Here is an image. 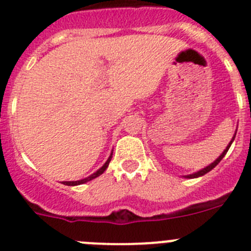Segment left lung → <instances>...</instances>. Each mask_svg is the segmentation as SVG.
Wrapping results in <instances>:
<instances>
[{
    "label": "left lung",
    "mask_w": 251,
    "mask_h": 251,
    "mask_svg": "<svg viewBox=\"0 0 251 251\" xmlns=\"http://www.w3.org/2000/svg\"><path fill=\"white\" fill-rule=\"evenodd\" d=\"M233 138H235V136H233ZM233 138H232V140H231V142L228 143V146L226 147V150H225V151L222 152V155L220 156V157H218L215 162H212V164H211V165H208V166H207V168H204V169H203V170L198 171V173H196V174H190V175H188V177H198V176H202V175H204V174H207V173H209V171H211L212 169H213V168H216V166H217V165H218V162L221 161L222 158H224V156L226 155V152L228 151V149H230V146H231V143H232Z\"/></svg>",
    "instance_id": "8db88e82"
}]
</instances>
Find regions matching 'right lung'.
<instances>
[{
  "instance_id": "add662e5",
  "label": "right lung",
  "mask_w": 251,
  "mask_h": 251,
  "mask_svg": "<svg viewBox=\"0 0 251 251\" xmlns=\"http://www.w3.org/2000/svg\"><path fill=\"white\" fill-rule=\"evenodd\" d=\"M110 160H111V156L108 158V161H106L104 165H102V168H100L99 170L96 171V173H94V174L91 175V176L86 177V179H82V180H77V181H63V184H64V185H80V184L86 183V181H89V180H93V179H95V177H98V176H99V175H101L102 173H104V171L106 170V168H108V166H109V162H110Z\"/></svg>"
}]
</instances>
